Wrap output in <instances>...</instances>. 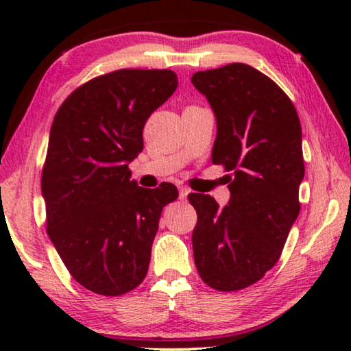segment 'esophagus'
Returning <instances> with one entry per match:
<instances>
[{"instance_id":"obj_1","label":"esophagus","mask_w":351,"mask_h":351,"mask_svg":"<svg viewBox=\"0 0 351 351\" xmlns=\"http://www.w3.org/2000/svg\"><path fill=\"white\" fill-rule=\"evenodd\" d=\"M189 193H190V190L186 189V186H179V196H180V199H185L186 196H189Z\"/></svg>"}]
</instances>
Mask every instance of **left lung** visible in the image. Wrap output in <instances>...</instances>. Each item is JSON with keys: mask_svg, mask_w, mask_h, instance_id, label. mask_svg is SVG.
Instances as JSON below:
<instances>
[{"mask_svg": "<svg viewBox=\"0 0 351 351\" xmlns=\"http://www.w3.org/2000/svg\"><path fill=\"white\" fill-rule=\"evenodd\" d=\"M191 83L213 108L214 165L232 171L230 201L191 193L198 222L191 234L201 280L217 291L254 285L278 262L300 213L305 167L302 128L280 86L246 64L198 71Z\"/></svg>", "mask_w": 351, "mask_h": 351, "instance_id": "obj_1", "label": "left lung"}]
</instances>
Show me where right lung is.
Masks as SVG:
<instances>
[{
  "label": "right lung",
  "instance_id": "1",
  "mask_svg": "<svg viewBox=\"0 0 351 351\" xmlns=\"http://www.w3.org/2000/svg\"><path fill=\"white\" fill-rule=\"evenodd\" d=\"M171 70H117L73 90L52 123L41 193L47 234L71 276L121 295L147 276L172 184L142 189L129 162L143 150L148 117L177 89Z\"/></svg>",
  "mask_w": 351,
  "mask_h": 351
}]
</instances>
